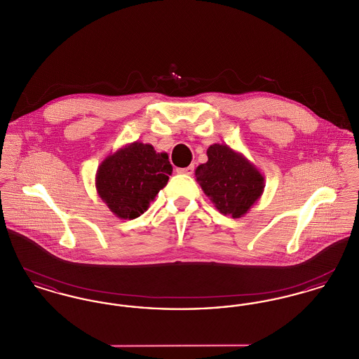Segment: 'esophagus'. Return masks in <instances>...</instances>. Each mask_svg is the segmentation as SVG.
Segmentation results:
<instances>
[{
  "mask_svg": "<svg viewBox=\"0 0 359 359\" xmlns=\"http://www.w3.org/2000/svg\"><path fill=\"white\" fill-rule=\"evenodd\" d=\"M194 172V165H189L186 168H177V173H184V175H191Z\"/></svg>",
  "mask_w": 359,
  "mask_h": 359,
  "instance_id": "esophagus-1",
  "label": "esophagus"
}]
</instances>
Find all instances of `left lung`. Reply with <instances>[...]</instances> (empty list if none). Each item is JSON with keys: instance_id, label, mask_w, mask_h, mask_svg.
<instances>
[{"instance_id": "obj_1", "label": "left lung", "mask_w": 359, "mask_h": 359, "mask_svg": "<svg viewBox=\"0 0 359 359\" xmlns=\"http://www.w3.org/2000/svg\"><path fill=\"white\" fill-rule=\"evenodd\" d=\"M207 157V163L195 171L196 182L223 215L234 219L243 217L264 192V175L243 154L224 144L210 145Z\"/></svg>"}]
</instances>
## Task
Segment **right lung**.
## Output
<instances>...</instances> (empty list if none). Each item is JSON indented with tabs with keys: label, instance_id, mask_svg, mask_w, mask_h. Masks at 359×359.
<instances>
[{
	"label": "right lung",
	"instance_id": "right-lung-1",
	"mask_svg": "<svg viewBox=\"0 0 359 359\" xmlns=\"http://www.w3.org/2000/svg\"><path fill=\"white\" fill-rule=\"evenodd\" d=\"M171 173L168 154H157L151 144L135 141L103 158L95 175V188L116 217L135 219L167 186Z\"/></svg>",
	"mask_w": 359,
	"mask_h": 359
}]
</instances>
